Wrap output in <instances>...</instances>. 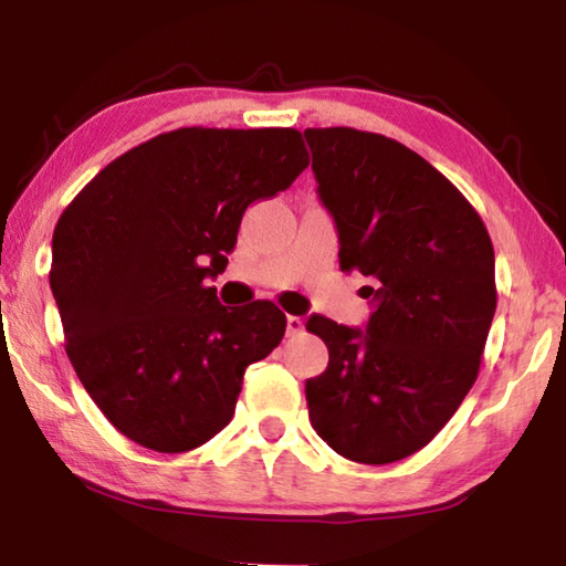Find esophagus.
<instances>
[{
	"label": "esophagus",
	"mask_w": 566,
	"mask_h": 566,
	"mask_svg": "<svg viewBox=\"0 0 566 566\" xmlns=\"http://www.w3.org/2000/svg\"><path fill=\"white\" fill-rule=\"evenodd\" d=\"M304 332V322H302V317H286V334H290V337H296V334H302Z\"/></svg>",
	"instance_id": "obj_1"
}]
</instances>
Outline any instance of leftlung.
<instances>
[{"label": "left lung", "mask_w": 566, "mask_h": 566, "mask_svg": "<svg viewBox=\"0 0 566 566\" xmlns=\"http://www.w3.org/2000/svg\"><path fill=\"white\" fill-rule=\"evenodd\" d=\"M342 272L371 276L367 332L310 317L329 364L306 407L334 452L389 464L437 437L472 389L496 310L494 247L462 191L417 151L352 127L304 129Z\"/></svg>", "instance_id": "1"}]
</instances>
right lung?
I'll return each instance as SVG.
<instances>
[{"label":"right lung","instance_id":"add662e5","mask_svg":"<svg viewBox=\"0 0 566 566\" xmlns=\"http://www.w3.org/2000/svg\"><path fill=\"white\" fill-rule=\"evenodd\" d=\"M310 165L296 129L181 127L124 151L64 209L50 286L76 377L124 437L189 452L232 421L244 369L282 342L272 302L219 304L244 209Z\"/></svg>","mask_w":566,"mask_h":566}]
</instances>
